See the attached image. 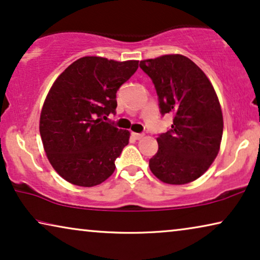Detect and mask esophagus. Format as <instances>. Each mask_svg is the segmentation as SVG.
Segmentation results:
<instances>
[{
	"instance_id": "esophagus-1",
	"label": "esophagus",
	"mask_w": 260,
	"mask_h": 260,
	"mask_svg": "<svg viewBox=\"0 0 260 260\" xmlns=\"http://www.w3.org/2000/svg\"><path fill=\"white\" fill-rule=\"evenodd\" d=\"M133 136H134V138H136V140H141V138H143V137H144V135H143V134H137V133H134V134H133Z\"/></svg>"
}]
</instances>
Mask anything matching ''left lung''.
Returning a JSON list of instances; mask_svg holds the SVG:
<instances>
[{
	"mask_svg": "<svg viewBox=\"0 0 260 260\" xmlns=\"http://www.w3.org/2000/svg\"><path fill=\"white\" fill-rule=\"evenodd\" d=\"M140 67L155 85L162 115H174L172 129L157 137L158 151L149 168L165 183L193 182L220 150L223 119L214 87L197 63L181 54L142 60Z\"/></svg>",
	"mask_w": 260,
	"mask_h": 260,
	"instance_id": "left-lung-1",
	"label": "left lung"
}]
</instances>
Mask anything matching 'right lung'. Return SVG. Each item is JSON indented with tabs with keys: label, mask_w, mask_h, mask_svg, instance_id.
<instances>
[{
	"label": "right lung",
	"mask_w": 260,
	"mask_h": 260,
	"mask_svg": "<svg viewBox=\"0 0 260 260\" xmlns=\"http://www.w3.org/2000/svg\"><path fill=\"white\" fill-rule=\"evenodd\" d=\"M137 69V60L83 56L53 83L39 129L49 163L67 182L93 187L115 172L130 133L104 119L115 113L117 90Z\"/></svg>",
	"instance_id": "right-lung-1"
}]
</instances>
